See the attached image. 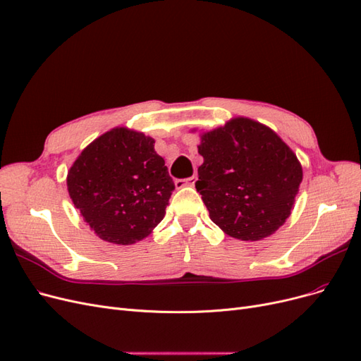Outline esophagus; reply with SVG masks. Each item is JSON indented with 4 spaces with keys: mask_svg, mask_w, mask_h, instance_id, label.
Segmentation results:
<instances>
[{
    "mask_svg": "<svg viewBox=\"0 0 361 361\" xmlns=\"http://www.w3.org/2000/svg\"><path fill=\"white\" fill-rule=\"evenodd\" d=\"M195 182H197V176H191L188 179H176L174 180V185H176V188H183V187H194Z\"/></svg>",
    "mask_w": 361,
    "mask_h": 361,
    "instance_id": "esophagus-1",
    "label": "esophagus"
}]
</instances>
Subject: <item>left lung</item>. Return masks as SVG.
Masks as SVG:
<instances>
[{"instance_id":"obj_1","label":"left lung","mask_w":361,"mask_h":361,"mask_svg":"<svg viewBox=\"0 0 361 361\" xmlns=\"http://www.w3.org/2000/svg\"><path fill=\"white\" fill-rule=\"evenodd\" d=\"M197 192L211 220L232 238L259 241L290 215L302 170L269 128L233 118L202 135Z\"/></svg>"}]
</instances>
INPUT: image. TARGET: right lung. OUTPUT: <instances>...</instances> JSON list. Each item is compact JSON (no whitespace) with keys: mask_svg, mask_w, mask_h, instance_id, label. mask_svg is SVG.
I'll list each match as a JSON object with an SVG mask.
<instances>
[{"mask_svg":"<svg viewBox=\"0 0 361 361\" xmlns=\"http://www.w3.org/2000/svg\"><path fill=\"white\" fill-rule=\"evenodd\" d=\"M154 146V138L116 128L87 146L71 167V199L104 241L134 244L166 215L174 183Z\"/></svg>","mask_w":361,"mask_h":361,"instance_id":"add662e5","label":"right lung"}]
</instances>
